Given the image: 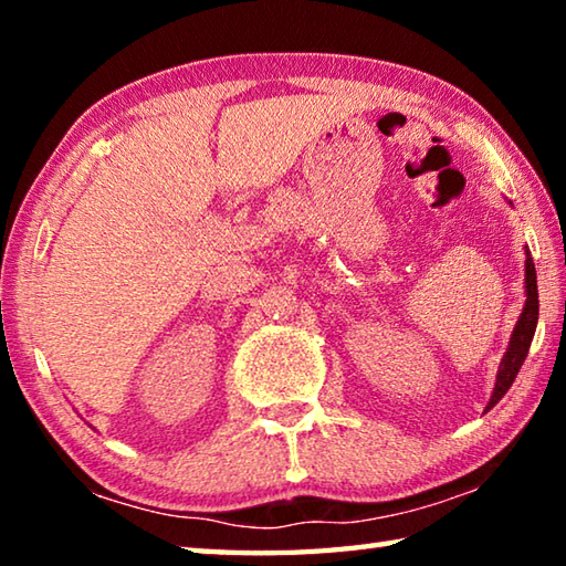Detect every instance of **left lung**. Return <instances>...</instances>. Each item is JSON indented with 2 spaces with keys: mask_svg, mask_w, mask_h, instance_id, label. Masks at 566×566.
<instances>
[{
  "mask_svg": "<svg viewBox=\"0 0 566 566\" xmlns=\"http://www.w3.org/2000/svg\"><path fill=\"white\" fill-rule=\"evenodd\" d=\"M524 280H526V304L522 310L520 322H516V327H514L510 349H506L504 359H502L500 375H496V385H494V395L490 399V405H486V409H492L496 401H500L506 395V389L512 387L516 371H520L526 352H530V347H532L536 319H539V292H536V272H534V262H532L530 252H526Z\"/></svg>",
  "mask_w": 566,
  "mask_h": 566,
  "instance_id": "obj_1",
  "label": "left lung"
}]
</instances>
